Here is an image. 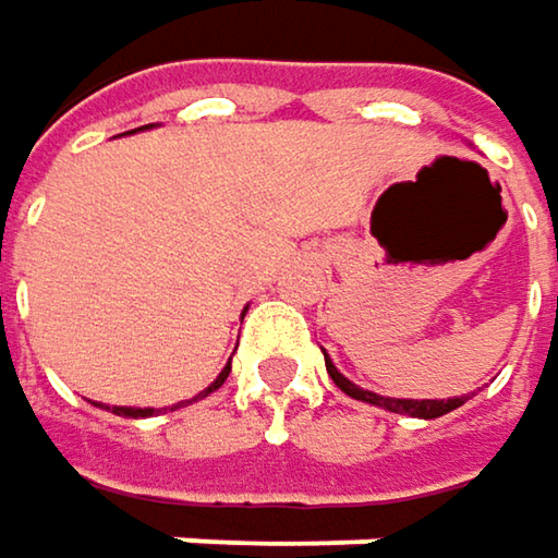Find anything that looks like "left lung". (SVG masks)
I'll list each match as a JSON object with an SVG mask.
<instances>
[{"mask_svg": "<svg viewBox=\"0 0 558 558\" xmlns=\"http://www.w3.org/2000/svg\"><path fill=\"white\" fill-rule=\"evenodd\" d=\"M323 357H326V351H323ZM326 371L332 376V383L351 396V399H357V402H367V404H379V408H386V411H396V414H411V417H424V421H433V417H442V414H449V411H456L461 404L468 402V396H461V399H386V396H376L371 389H361V386H354L351 379L336 371V364L326 357Z\"/></svg>", "mask_w": 558, "mask_h": 558, "instance_id": "left-lung-1", "label": "left lung"}]
</instances>
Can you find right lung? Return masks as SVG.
<instances>
[{
  "label": "right lung",
  "instance_id": "obj_1",
  "mask_svg": "<svg viewBox=\"0 0 558 558\" xmlns=\"http://www.w3.org/2000/svg\"><path fill=\"white\" fill-rule=\"evenodd\" d=\"M229 371H232V361H229V364L222 367V374L216 376V379L209 383L207 389H204L201 396H194L191 402H197V399H204L207 392H216V389H219V386L226 383V376H229ZM94 404H99V402H94ZM182 404H184V402H182ZM182 404H175V408H182ZM99 408H106V411H112V414H119V417H150V414H156V408H119V404H116V408H109V404H99Z\"/></svg>",
  "mask_w": 558,
  "mask_h": 558
}]
</instances>
